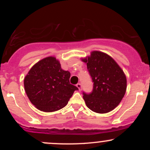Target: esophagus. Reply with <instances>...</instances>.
Masks as SVG:
<instances>
[{"label": "esophagus", "instance_id": "obj_1", "mask_svg": "<svg viewBox=\"0 0 150 150\" xmlns=\"http://www.w3.org/2000/svg\"><path fill=\"white\" fill-rule=\"evenodd\" d=\"M76 86H77V87L78 88V89L80 91L81 90V89H82V84H81V83H77Z\"/></svg>", "mask_w": 150, "mask_h": 150}]
</instances>
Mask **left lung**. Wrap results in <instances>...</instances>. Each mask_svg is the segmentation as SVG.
I'll return each mask as SVG.
<instances>
[{"label": "left lung", "mask_w": 150, "mask_h": 150, "mask_svg": "<svg viewBox=\"0 0 150 150\" xmlns=\"http://www.w3.org/2000/svg\"><path fill=\"white\" fill-rule=\"evenodd\" d=\"M82 61L87 63L93 82L92 92H82L86 105L96 113L112 111L119 104L126 91L124 73L111 56L100 51H93Z\"/></svg>", "instance_id": "8db88e82"}]
</instances>
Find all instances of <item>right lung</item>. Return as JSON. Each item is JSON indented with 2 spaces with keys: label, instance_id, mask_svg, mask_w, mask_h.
Here are the masks:
<instances>
[{
  "label": "right lung",
  "instance_id": "add662e5",
  "mask_svg": "<svg viewBox=\"0 0 150 150\" xmlns=\"http://www.w3.org/2000/svg\"><path fill=\"white\" fill-rule=\"evenodd\" d=\"M70 72L61 69L54 57L41 60L31 68L24 80L27 97L38 109L58 111L66 106L76 86L70 84Z\"/></svg>",
  "mask_w": 150,
  "mask_h": 150
}]
</instances>
